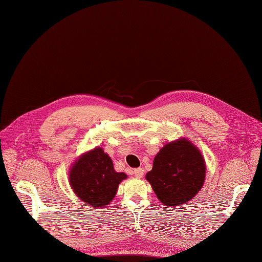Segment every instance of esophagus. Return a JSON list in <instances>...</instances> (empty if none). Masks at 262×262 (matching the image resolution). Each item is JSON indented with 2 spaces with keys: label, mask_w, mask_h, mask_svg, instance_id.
I'll use <instances>...</instances> for the list:
<instances>
[{
  "label": "esophagus",
  "mask_w": 262,
  "mask_h": 262,
  "mask_svg": "<svg viewBox=\"0 0 262 262\" xmlns=\"http://www.w3.org/2000/svg\"><path fill=\"white\" fill-rule=\"evenodd\" d=\"M143 173H144V170L143 168H136L134 170V174L136 178H142L143 177Z\"/></svg>",
  "instance_id": "obj_1"
}]
</instances>
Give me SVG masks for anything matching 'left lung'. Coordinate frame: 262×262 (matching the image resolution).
I'll return each instance as SVG.
<instances>
[{"mask_svg":"<svg viewBox=\"0 0 262 262\" xmlns=\"http://www.w3.org/2000/svg\"><path fill=\"white\" fill-rule=\"evenodd\" d=\"M206 171L200 150L190 140L181 137L159 150L145 179L159 201L169 208H179L200 191Z\"/></svg>","mask_w":262,"mask_h":262,"instance_id":"obj_1","label":"left lung"}]
</instances>
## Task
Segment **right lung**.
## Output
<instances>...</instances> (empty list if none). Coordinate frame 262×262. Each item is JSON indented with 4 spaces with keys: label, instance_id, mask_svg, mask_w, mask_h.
Here are the masks:
<instances>
[{
    "label": "right lung",
    "instance_id": "right-lung-1",
    "mask_svg": "<svg viewBox=\"0 0 262 262\" xmlns=\"http://www.w3.org/2000/svg\"><path fill=\"white\" fill-rule=\"evenodd\" d=\"M125 179L126 173L116 171L112 159L100 146L75 159L68 171V181L75 195L95 208L108 207Z\"/></svg>",
    "mask_w": 262,
    "mask_h": 262
}]
</instances>
